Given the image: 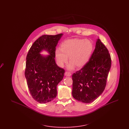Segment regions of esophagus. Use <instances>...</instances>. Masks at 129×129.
<instances>
[{
	"label": "esophagus",
	"mask_w": 129,
	"mask_h": 129,
	"mask_svg": "<svg viewBox=\"0 0 129 129\" xmlns=\"http://www.w3.org/2000/svg\"><path fill=\"white\" fill-rule=\"evenodd\" d=\"M71 73H70V72H66L65 73V75L66 76H67V77H69V76H71Z\"/></svg>",
	"instance_id": "1"
}]
</instances>
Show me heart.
<instances>
[{
    "mask_svg": "<svg viewBox=\"0 0 129 129\" xmlns=\"http://www.w3.org/2000/svg\"><path fill=\"white\" fill-rule=\"evenodd\" d=\"M91 41L85 39H74L67 40L61 44V48L55 50V59L58 66L63 68L68 62L69 70H73L75 66L80 68L85 66L89 59L93 51Z\"/></svg>",
    "mask_w": 129,
    "mask_h": 129,
    "instance_id": "1",
    "label": "heart"
}]
</instances>
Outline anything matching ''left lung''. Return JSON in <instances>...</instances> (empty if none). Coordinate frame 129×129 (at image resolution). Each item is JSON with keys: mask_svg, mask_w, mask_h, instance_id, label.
I'll return each instance as SVG.
<instances>
[{"mask_svg": "<svg viewBox=\"0 0 129 129\" xmlns=\"http://www.w3.org/2000/svg\"><path fill=\"white\" fill-rule=\"evenodd\" d=\"M111 66L109 51L98 39L89 61L72 75L74 98L88 104L99 97L104 91Z\"/></svg>", "mask_w": 129, "mask_h": 129, "instance_id": "8db88e82", "label": "left lung"}]
</instances>
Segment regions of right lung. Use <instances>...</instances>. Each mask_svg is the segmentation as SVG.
Wrapping results in <instances>:
<instances>
[{"label":"right lung","mask_w":129,"mask_h":129,"mask_svg":"<svg viewBox=\"0 0 129 129\" xmlns=\"http://www.w3.org/2000/svg\"><path fill=\"white\" fill-rule=\"evenodd\" d=\"M63 34L44 35L31 46L26 56L25 77L32 98L40 104L48 103L57 95L56 86L63 79L65 70L56 64L55 47ZM43 49L49 55H41Z\"/></svg>","instance_id":"1"}]
</instances>
